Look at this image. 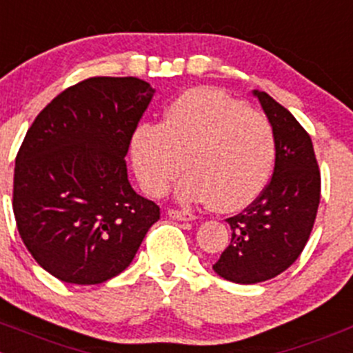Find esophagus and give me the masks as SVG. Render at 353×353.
<instances>
[{"mask_svg":"<svg viewBox=\"0 0 353 353\" xmlns=\"http://www.w3.org/2000/svg\"><path fill=\"white\" fill-rule=\"evenodd\" d=\"M167 214H169L172 219H177V221H193V219H195V216H193L192 212L181 210V209H169L167 210Z\"/></svg>","mask_w":353,"mask_h":353,"instance_id":"obj_1","label":"esophagus"}]
</instances>
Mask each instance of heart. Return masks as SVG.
I'll return each mask as SVG.
<instances>
[{
  "instance_id": "heart-1",
  "label": "heart",
  "mask_w": 353,
  "mask_h": 353,
  "mask_svg": "<svg viewBox=\"0 0 353 353\" xmlns=\"http://www.w3.org/2000/svg\"><path fill=\"white\" fill-rule=\"evenodd\" d=\"M132 165L144 192L160 196L190 170L183 200H209L219 212L254 202L275 160V132L254 113L214 88H193L167 106L160 125L139 123L130 137Z\"/></svg>"
}]
</instances>
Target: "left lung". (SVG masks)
I'll return each mask as SVG.
<instances>
[{
    "label": "left lung",
    "instance_id": "8db88e82",
    "mask_svg": "<svg viewBox=\"0 0 353 353\" xmlns=\"http://www.w3.org/2000/svg\"><path fill=\"white\" fill-rule=\"evenodd\" d=\"M254 95L275 132V169L258 199L226 219L232 242L212 268L236 284L285 272L310 239L321 202V170L308 132L266 92Z\"/></svg>",
    "mask_w": 353,
    "mask_h": 353
}]
</instances>
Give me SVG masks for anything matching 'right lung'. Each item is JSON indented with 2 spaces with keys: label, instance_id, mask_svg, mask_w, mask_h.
<instances>
[{
  "label": "right lung",
  "instance_id": "right-lung-1",
  "mask_svg": "<svg viewBox=\"0 0 353 353\" xmlns=\"http://www.w3.org/2000/svg\"><path fill=\"white\" fill-rule=\"evenodd\" d=\"M154 90L94 77L36 117L15 158L13 216L32 258L59 281L106 282L132 263L160 207L137 195L125 154Z\"/></svg>",
  "mask_w": 353,
  "mask_h": 353
}]
</instances>
